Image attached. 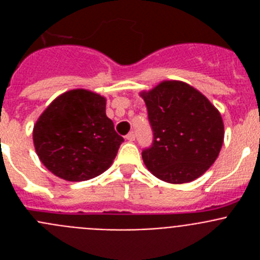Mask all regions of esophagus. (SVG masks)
Segmentation results:
<instances>
[{
    "label": "esophagus",
    "instance_id": "obj_1",
    "mask_svg": "<svg viewBox=\"0 0 260 260\" xmlns=\"http://www.w3.org/2000/svg\"><path fill=\"white\" fill-rule=\"evenodd\" d=\"M126 139H127L128 142L135 141V134H134V132H130V133H128V134L126 135Z\"/></svg>",
    "mask_w": 260,
    "mask_h": 260
}]
</instances>
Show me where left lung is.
Wrapping results in <instances>:
<instances>
[{
    "label": "left lung",
    "mask_w": 260,
    "mask_h": 260,
    "mask_svg": "<svg viewBox=\"0 0 260 260\" xmlns=\"http://www.w3.org/2000/svg\"><path fill=\"white\" fill-rule=\"evenodd\" d=\"M153 143L142 152L158 180L186 183L210 169L224 142L221 114L198 89L181 80H162L142 91Z\"/></svg>",
    "instance_id": "1"
}]
</instances>
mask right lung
Here are the masks:
<instances>
[{"label": "right lung", "mask_w": 260, "mask_h": 260, "mask_svg": "<svg viewBox=\"0 0 260 260\" xmlns=\"http://www.w3.org/2000/svg\"><path fill=\"white\" fill-rule=\"evenodd\" d=\"M107 99L89 89H70L57 96L34 126V146L48 171L79 182L104 173L123 138L105 113Z\"/></svg>", "instance_id": "add662e5"}]
</instances>
